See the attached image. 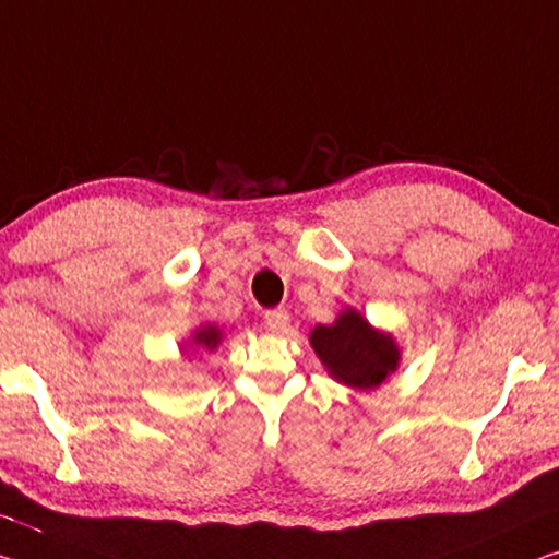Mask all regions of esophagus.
<instances>
[{
	"label": "esophagus",
	"mask_w": 559,
	"mask_h": 559,
	"mask_svg": "<svg viewBox=\"0 0 559 559\" xmlns=\"http://www.w3.org/2000/svg\"><path fill=\"white\" fill-rule=\"evenodd\" d=\"M263 321H265V328H269L271 333H283L288 328L290 316H288L286 308H273V311H265Z\"/></svg>",
	"instance_id": "34e87169"
}]
</instances>
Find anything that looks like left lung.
Returning a JSON list of instances; mask_svg holds the SVG:
<instances>
[{"label": "left lung", "instance_id": "left-lung-1", "mask_svg": "<svg viewBox=\"0 0 559 559\" xmlns=\"http://www.w3.org/2000/svg\"><path fill=\"white\" fill-rule=\"evenodd\" d=\"M308 341L325 373L353 391H376L403 358L395 335L376 328L353 306H345L333 323L316 325Z\"/></svg>", "mask_w": 559, "mask_h": 559}]
</instances>
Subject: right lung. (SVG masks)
Returning <instances> with one entry per match:
<instances>
[{"label":"right lung","instance_id":"add662e5","mask_svg":"<svg viewBox=\"0 0 559 559\" xmlns=\"http://www.w3.org/2000/svg\"><path fill=\"white\" fill-rule=\"evenodd\" d=\"M221 341H224V331L216 323H201L197 331H191V338L181 343V353L186 356V353H197V350H209L214 353Z\"/></svg>","mask_w":559,"mask_h":559}]
</instances>
